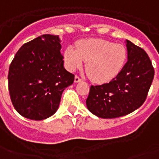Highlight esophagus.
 Wrapping results in <instances>:
<instances>
[{
	"instance_id": "1",
	"label": "esophagus",
	"mask_w": 159,
	"mask_h": 159,
	"mask_svg": "<svg viewBox=\"0 0 159 159\" xmlns=\"http://www.w3.org/2000/svg\"><path fill=\"white\" fill-rule=\"evenodd\" d=\"M82 79L81 77H79L77 75L75 76V78H74V82H82Z\"/></svg>"
}]
</instances>
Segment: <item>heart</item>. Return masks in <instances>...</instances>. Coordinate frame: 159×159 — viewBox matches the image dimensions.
<instances>
[{
	"instance_id": "b5f03b06",
	"label": "heart",
	"mask_w": 159,
	"mask_h": 159,
	"mask_svg": "<svg viewBox=\"0 0 159 159\" xmlns=\"http://www.w3.org/2000/svg\"><path fill=\"white\" fill-rule=\"evenodd\" d=\"M65 61L71 70L79 69L83 61L92 81L98 83L113 79L125 65L127 52L125 47L102 39H89L76 47H69L65 52Z\"/></svg>"
}]
</instances>
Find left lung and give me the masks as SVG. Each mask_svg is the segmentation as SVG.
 Segmentation results:
<instances>
[{"mask_svg": "<svg viewBox=\"0 0 159 159\" xmlns=\"http://www.w3.org/2000/svg\"><path fill=\"white\" fill-rule=\"evenodd\" d=\"M126 41L128 61L118 75L108 83L90 86L86 106L100 118H117L139 108L154 79V69L147 53Z\"/></svg>", "mask_w": 159, "mask_h": 159, "instance_id": "1", "label": "left lung"}]
</instances>
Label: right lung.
Masks as SVG:
<instances>
[{"label":"right lung","mask_w":159,"mask_h":159,"mask_svg":"<svg viewBox=\"0 0 159 159\" xmlns=\"http://www.w3.org/2000/svg\"><path fill=\"white\" fill-rule=\"evenodd\" d=\"M58 35L43 34L24 43L9 65L10 99L21 116L42 120L59 107L61 94L74 75L64 68Z\"/></svg>","instance_id":"add662e5"}]
</instances>
